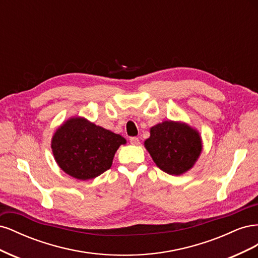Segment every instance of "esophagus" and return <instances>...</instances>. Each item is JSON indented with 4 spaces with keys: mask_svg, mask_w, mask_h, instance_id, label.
Returning <instances> with one entry per match:
<instances>
[{
    "mask_svg": "<svg viewBox=\"0 0 258 258\" xmlns=\"http://www.w3.org/2000/svg\"><path fill=\"white\" fill-rule=\"evenodd\" d=\"M130 143L134 144V145H139L140 144V140L137 137H132V138H130Z\"/></svg>",
    "mask_w": 258,
    "mask_h": 258,
    "instance_id": "1",
    "label": "esophagus"
}]
</instances>
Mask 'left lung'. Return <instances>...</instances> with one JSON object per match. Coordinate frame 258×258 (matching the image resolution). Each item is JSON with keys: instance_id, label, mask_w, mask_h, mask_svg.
<instances>
[{"instance_id": "1", "label": "left lung", "mask_w": 258, "mask_h": 258, "mask_svg": "<svg viewBox=\"0 0 258 258\" xmlns=\"http://www.w3.org/2000/svg\"><path fill=\"white\" fill-rule=\"evenodd\" d=\"M144 146L160 170L181 175L190 170L202 151L199 132L181 121L166 120L151 128Z\"/></svg>"}]
</instances>
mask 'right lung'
Returning <instances> with one entry per match:
<instances>
[{"instance_id": "add662e5", "label": "right lung", "mask_w": 258, "mask_h": 258, "mask_svg": "<svg viewBox=\"0 0 258 258\" xmlns=\"http://www.w3.org/2000/svg\"><path fill=\"white\" fill-rule=\"evenodd\" d=\"M126 140L90 122L84 117H71L56 130L51 150L58 166L77 179H91L112 166L114 155Z\"/></svg>"}]
</instances>
